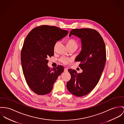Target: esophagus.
I'll list each match as a JSON object with an SVG mask.
<instances>
[{
	"label": "esophagus",
	"instance_id": "1",
	"mask_svg": "<svg viewBox=\"0 0 124 124\" xmlns=\"http://www.w3.org/2000/svg\"><path fill=\"white\" fill-rule=\"evenodd\" d=\"M68 71V69L67 68H65L64 69V72H67Z\"/></svg>",
	"mask_w": 124,
	"mask_h": 124
}]
</instances>
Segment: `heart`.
<instances>
[{
	"label": "heart",
	"instance_id": "1",
	"mask_svg": "<svg viewBox=\"0 0 124 124\" xmlns=\"http://www.w3.org/2000/svg\"><path fill=\"white\" fill-rule=\"evenodd\" d=\"M57 42L56 45L57 44ZM78 44L77 42L73 39H70L67 41V46L68 48H75L76 49L78 47ZM60 61L62 63L66 64L70 61V59L67 57H62L60 58Z\"/></svg>",
	"mask_w": 124,
	"mask_h": 124
}]
</instances>
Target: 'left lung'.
Returning <instances> with one entry per match:
<instances>
[{"mask_svg": "<svg viewBox=\"0 0 124 124\" xmlns=\"http://www.w3.org/2000/svg\"><path fill=\"white\" fill-rule=\"evenodd\" d=\"M75 35L81 39L82 50L76 57L80 61L83 72L68 69L71 78L67 84L68 90L74 95L81 97L90 93L98 83L106 60L105 43L100 33L91 29H75L69 37Z\"/></svg>", "mask_w": 124, "mask_h": 124, "instance_id": "obj_1", "label": "left lung"}]
</instances>
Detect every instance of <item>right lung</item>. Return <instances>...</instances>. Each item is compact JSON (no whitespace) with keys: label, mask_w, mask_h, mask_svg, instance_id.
Returning a JSON list of instances; mask_svg holds the SVG:
<instances>
[{"label":"right lung","mask_w":124,"mask_h":124,"mask_svg":"<svg viewBox=\"0 0 124 124\" xmlns=\"http://www.w3.org/2000/svg\"><path fill=\"white\" fill-rule=\"evenodd\" d=\"M68 33L56 26L41 25L33 29L25 39L21 54L22 69L29 87L35 93H49L63 72L62 66L48 67V58L54 55L57 41Z\"/></svg>","instance_id":"obj_1"}]
</instances>
